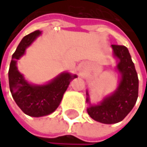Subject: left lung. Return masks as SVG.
<instances>
[{
  "mask_svg": "<svg viewBox=\"0 0 147 147\" xmlns=\"http://www.w3.org/2000/svg\"><path fill=\"white\" fill-rule=\"evenodd\" d=\"M113 57L117 59L116 70L120 74L117 89L105 96L102 101L92 105L87 90L86 102L88 103L87 111L95 121L112 124L121 122L134 106L139 91V79L130 53L124 46L111 45Z\"/></svg>",
  "mask_w": 147,
  "mask_h": 147,
  "instance_id": "obj_1",
  "label": "left lung"
}]
</instances>
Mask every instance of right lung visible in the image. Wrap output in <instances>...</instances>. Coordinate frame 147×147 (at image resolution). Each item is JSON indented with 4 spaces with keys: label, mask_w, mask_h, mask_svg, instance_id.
Returning a JSON list of instances; mask_svg holds the SVG:
<instances>
[{
    "label": "right lung",
    "mask_w": 147,
    "mask_h": 147,
    "mask_svg": "<svg viewBox=\"0 0 147 147\" xmlns=\"http://www.w3.org/2000/svg\"><path fill=\"white\" fill-rule=\"evenodd\" d=\"M42 31L36 30L25 36L12 56L8 80L12 96L18 106L28 116L40 117L53 113L59 105L70 82L76 75L62 72L46 84L30 83L20 73L17 61L25 53V50L41 36Z\"/></svg>",
    "instance_id": "1"
}]
</instances>
